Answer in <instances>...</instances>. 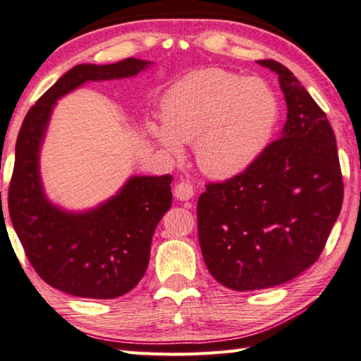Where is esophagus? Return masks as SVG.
<instances>
[{
  "mask_svg": "<svg viewBox=\"0 0 361 361\" xmlns=\"http://www.w3.org/2000/svg\"><path fill=\"white\" fill-rule=\"evenodd\" d=\"M193 185L187 180H180L178 185L174 187V196L178 198L179 201H188L193 198Z\"/></svg>",
  "mask_w": 361,
  "mask_h": 361,
  "instance_id": "34e87169",
  "label": "esophagus"
}]
</instances>
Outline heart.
Segmentation results:
<instances>
[{"instance_id":"heart-1","label":"heart","mask_w":361,"mask_h":361,"mask_svg":"<svg viewBox=\"0 0 361 361\" xmlns=\"http://www.w3.org/2000/svg\"><path fill=\"white\" fill-rule=\"evenodd\" d=\"M278 100L265 81L223 71L202 69L169 87L160 104L163 124L147 132L179 159L182 142L195 141L198 166L212 178L239 174L253 163L274 133Z\"/></svg>"}]
</instances>
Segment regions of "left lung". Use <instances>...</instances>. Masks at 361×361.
Returning a JSON list of instances; mask_svg holds the SVG:
<instances>
[{
	"mask_svg": "<svg viewBox=\"0 0 361 361\" xmlns=\"http://www.w3.org/2000/svg\"><path fill=\"white\" fill-rule=\"evenodd\" d=\"M278 73L288 105L281 138L198 200L204 262L234 290L278 286L317 261L341 210L344 183L330 122L288 67L257 61Z\"/></svg>",
	"mask_w": 361,
	"mask_h": 361,
	"instance_id": "8db88e82",
	"label": "left lung"
}]
</instances>
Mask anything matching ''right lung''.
Listing matches in <instances>:
<instances>
[{
	"label": "right lung",
	"instance_id": "1",
	"mask_svg": "<svg viewBox=\"0 0 361 361\" xmlns=\"http://www.w3.org/2000/svg\"><path fill=\"white\" fill-rule=\"evenodd\" d=\"M147 61L80 64L64 73L23 119L9 183L11 221L32 269L51 288L83 298H116L146 274L154 231L171 207L173 178L135 176L121 192L83 214L64 212L45 198L39 151L54 104L86 81L140 73Z\"/></svg>",
	"mask_w": 361,
	"mask_h": 361
}]
</instances>
